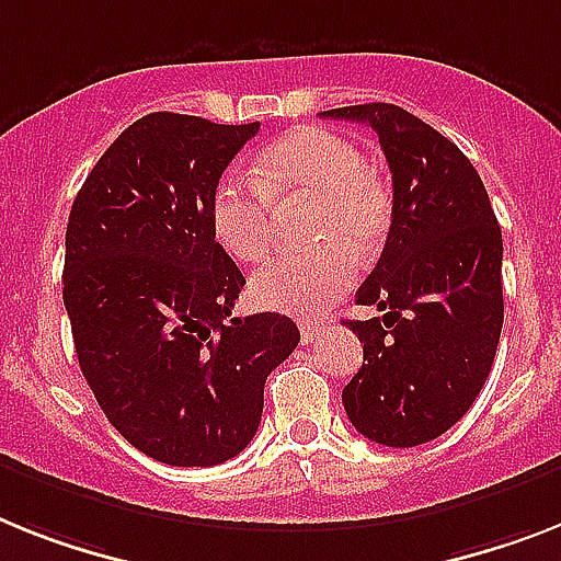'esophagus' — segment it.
Wrapping results in <instances>:
<instances>
[{"label": "esophagus", "mask_w": 561, "mask_h": 561, "mask_svg": "<svg viewBox=\"0 0 561 561\" xmlns=\"http://www.w3.org/2000/svg\"><path fill=\"white\" fill-rule=\"evenodd\" d=\"M319 333H322V324L319 322H310V319H302V322H299V336H302L305 345L313 342V339H319Z\"/></svg>", "instance_id": "34e87169"}]
</instances>
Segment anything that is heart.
<instances>
[{
  "instance_id": "1",
  "label": "heart",
  "mask_w": 561,
  "mask_h": 561,
  "mask_svg": "<svg viewBox=\"0 0 561 561\" xmlns=\"http://www.w3.org/2000/svg\"><path fill=\"white\" fill-rule=\"evenodd\" d=\"M308 205L302 237L317 248L253 273V305L317 317L356 279L390 228V191L362 150L324 128H296L259 153L256 179L225 176L210 199L216 242L237 262H259L276 242V210Z\"/></svg>"
}]
</instances>
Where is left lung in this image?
Returning a JSON list of instances; mask_svg holds the SVG:
<instances>
[{
	"label": "left lung",
	"instance_id": "obj_1",
	"mask_svg": "<svg viewBox=\"0 0 561 561\" xmlns=\"http://www.w3.org/2000/svg\"><path fill=\"white\" fill-rule=\"evenodd\" d=\"M376 130L393 179L385 251L356 290L382 317L351 319L365 362L342 390L370 442L413 448L468 413L491 374L502 302V230L477 168L448 136L388 102L324 111Z\"/></svg>",
	"mask_w": 561,
	"mask_h": 561
}]
</instances>
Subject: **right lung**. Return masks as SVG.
<instances>
[{"label":"right lung","instance_id":"add662e5","mask_svg":"<svg viewBox=\"0 0 561 561\" xmlns=\"http://www.w3.org/2000/svg\"><path fill=\"white\" fill-rule=\"evenodd\" d=\"M256 130L148 113L70 208L62 296L84 382L136 450L176 468L242 454L267 374L299 345L282 313L230 317L244 276L210 228L216 185Z\"/></svg>","mask_w":561,"mask_h":561}]
</instances>
